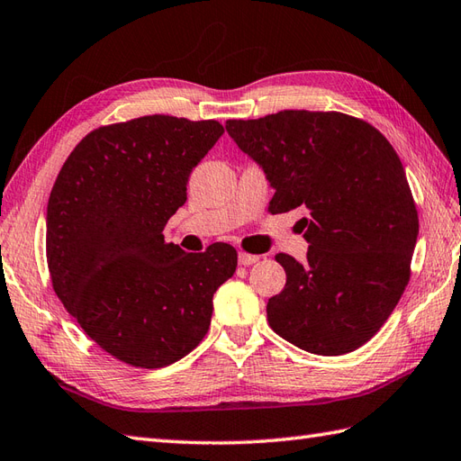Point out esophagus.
Masks as SVG:
<instances>
[{
    "instance_id": "1",
    "label": "esophagus",
    "mask_w": 461,
    "mask_h": 461,
    "mask_svg": "<svg viewBox=\"0 0 461 461\" xmlns=\"http://www.w3.org/2000/svg\"><path fill=\"white\" fill-rule=\"evenodd\" d=\"M259 259H261L259 255H251V253H245V251H240V255H238V261H240V265H243V267H249V265L257 263Z\"/></svg>"
}]
</instances>
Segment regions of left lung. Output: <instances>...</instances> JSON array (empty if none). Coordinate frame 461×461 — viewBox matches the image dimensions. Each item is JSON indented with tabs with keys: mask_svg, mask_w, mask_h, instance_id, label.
Instances as JSON below:
<instances>
[{
	"mask_svg": "<svg viewBox=\"0 0 461 461\" xmlns=\"http://www.w3.org/2000/svg\"><path fill=\"white\" fill-rule=\"evenodd\" d=\"M226 130L275 188L273 213L304 208L306 261L279 253L286 285L269 326L316 356L377 334L411 279L419 213L399 155L375 127L339 112L285 110Z\"/></svg>",
	"mask_w": 461,
	"mask_h": 461,
	"instance_id": "obj_1",
	"label": "left lung"
}]
</instances>
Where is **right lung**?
I'll list each match as a JSON object with an SVG mask.
<instances>
[{
  "label": "right lung",
  "mask_w": 461,
  "mask_h": 461,
  "mask_svg": "<svg viewBox=\"0 0 461 461\" xmlns=\"http://www.w3.org/2000/svg\"><path fill=\"white\" fill-rule=\"evenodd\" d=\"M221 123L143 115L86 135L62 165L47 206L52 288L95 344L127 366L158 369L206 336L212 298L238 267L213 243L186 253L167 243L188 176Z\"/></svg>",
  "instance_id": "obj_1"
}]
</instances>
